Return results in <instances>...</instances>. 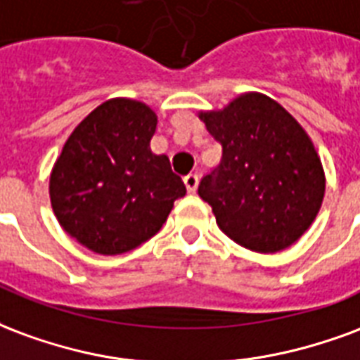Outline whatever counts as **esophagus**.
I'll list each match as a JSON object with an SVG mask.
<instances>
[{"label":"esophagus","instance_id":"obj_1","mask_svg":"<svg viewBox=\"0 0 360 360\" xmlns=\"http://www.w3.org/2000/svg\"><path fill=\"white\" fill-rule=\"evenodd\" d=\"M184 184H186V190L190 191V193H193V191L198 190V186H199L198 172H190L188 176H184Z\"/></svg>","mask_w":360,"mask_h":360}]
</instances>
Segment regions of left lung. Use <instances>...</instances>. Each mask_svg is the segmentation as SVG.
<instances>
[{
  "mask_svg": "<svg viewBox=\"0 0 360 360\" xmlns=\"http://www.w3.org/2000/svg\"><path fill=\"white\" fill-rule=\"evenodd\" d=\"M222 146L219 169L199 184L224 234L257 253H278L316 219L326 176L311 136L282 105L245 91L222 109L199 111Z\"/></svg>",
  "mask_w": 360,
  "mask_h": 360,
  "instance_id": "left-lung-1",
  "label": "left lung"
}]
</instances>
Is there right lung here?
I'll use <instances>...</instances> for the list:
<instances>
[{
  "instance_id": "right-lung-1",
  "label": "right lung",
  "mask_w": 360,
  "mask_h": 360,
  "mask_svg": "<svg viewBox=\"0 0 360 360\" xmlns=\"http://www.w3.org/2000/svg\"><path fill=\"white\" fill-rule=\"evenodd\" d=\"M157 115L130 97H112L70 134L49 174L61 228L99 255H120L153 238L169 219L182 178L149 148Z\"/></svg>"
}]
</instances>
